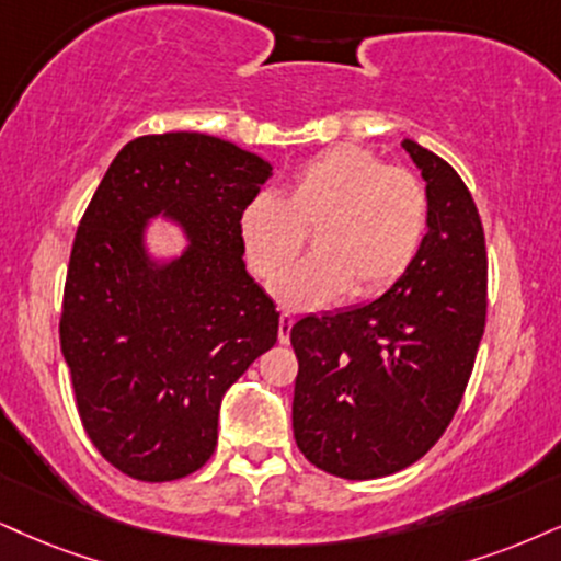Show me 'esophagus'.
Segmentation results:
<instances>
[{
    "mask_svg": "<svg viewBox=\"0 0 561 561\" xmlns=\"http://www.w3.org/2000/svg\"><path fill=\"white\" fill-rule=\"evenodd\" d=\"M291 328H294V317L291 314H280V322H278V341L280 343L291 341Z\"/></svg>",
    "mask_w": 561,
    "mask_h": 561,
    "instance_id": "34e87169",
    "label": "esophagus"
}]
</instances>
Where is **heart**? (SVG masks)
Returning <instances> with one entry per match:
<instances>
[{
	"instance_id": "b5f03b06",
	"label": "heart",
	"mask_w": 561,
	"mask_h": 561,
	"mask_svg": "<svg viewBox=\"0 0 561 561\" xmlns=\"http://www.w3.org/2000/svg\"><path fill=\"white\" fill-rule=\"evenodd\" d=\"M428 197L411 171L390 169L358 145L314 156L288 182L286 199L257 192L239 216L249 267L273 278L316 228L312 259L270 286L280 307L304 312L354 296L385 291L411 267L426 237Z\"/></svg>"
}]
</instances>
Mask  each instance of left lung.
Masks as SVG:
<instances>
[{"label": "left lung", "mask_w": 561, "mask_h": 561, "mask_svg": "<svg viewBox=\"0 0 561 561\" xmlns=\"http://www.w3.org/2000/svg\"><path fill=\"white\" fill-rule=\"evenodd\" d=\"M426 184V237L377 299L291 328L294 437L312 466L382 479L434 447L471 379L486 322V244L458 171L403 140Z\"/></svg>", "instance_id": "obj_1"}]
</instances>
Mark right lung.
<instances>
[{"mask_svg": "<svg viewBox=\"0 0 561 561\" xmlns=\"http://www.w3.org/2000/svg\"><path fill=\"white\" fill-rule=\"evenodd\" d=\"M273 163L203 133L145 135L108 165L69 254L61 356L90 442L122 473L174 481L218 445L226 390L278 341L239 216ZM179 253L154 252L152 226Z\"/></svg>", "mask_w": 561, "mask_h": 561, "instance_id": "add662e5", "label": "right lung"}]
</instances>
